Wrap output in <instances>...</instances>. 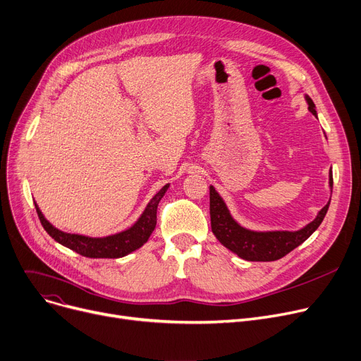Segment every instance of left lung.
Returning a JSON list of instances; mask_svg holds the SVG:
<instances>
[{"instance_id":"left-lung-1","label":"left lung","mask_w":361,"mask_h":361,"mask_svg":"<svg viewBox=\"0 0 361 361\" xmlns=\"http://www.w3.org/2000/svg\"><path fill=\"white\" fill-rule=\"evenodd\" d=\"M309 111L318 117L315 104L305 95ZM329 187H332V173L329 171ZM331 202V199H329ZM329 202L319 210L317 218L299 231H269L257 232L239 225L228 210L224 199L210 185V224L212 232L219 243L247 261H276L303 244L322 224L329 207Z\"/></svg>"}]
</instances>
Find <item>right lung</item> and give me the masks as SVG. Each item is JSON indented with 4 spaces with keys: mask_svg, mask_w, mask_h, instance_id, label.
Masks as SVG:
<instances>
[{
    "mask_svg": "<svg viewBox=\"0 0 361 361\" xmlns=\"http://www.w3.org/2000/svg\"><path fill=\"white\" fill-rule=\"evenodd\" d=\"M168 187H170V184H165L151 199V202L148 203V206L145 207V210H143L140 218L136 221L133 226H130L123 232H118L104 238H90L84 235L62 232L46 221V218L36 203L35 206H36V212L42 226L61 245L88 258H120L140 248L148 241V238L151 236L157 225L158 203L164 197Z\"/></svg>",
    "mask_w": 361,
    "mask_h": 361,
    "instance_id": "add662e5",
    "label": "right lung"
}]
</instances>
